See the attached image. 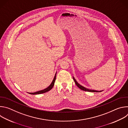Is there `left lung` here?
Here are the masks:
<instances>
[{
    "label": "left lung",
    "instance_id": "left-lung-1",
    "mask_svg": "<svg viewBox=\"0 0 128 128\" xmlns=\"http://www.w3.org/2000/svg\"><path fill=\"white\" fill-rule=\"evenodd\" d=\"M73 78H74V80L76 84V85L80 88L82 90H84V91H87V92H102V90H100V91H98V90H90V89H88V88H84V86L80 85L77 82L76 80H75V78L73 77Z\"/></svg>",
    "mask_w": 128,
    "mask_h": 128
}]
</instances>
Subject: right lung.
Segmentation results:
<instances>
[{
    "label": "right lung",
    "mask_w": 128,
    "mask_h": 128,
    "mask_svg": "<svg viewBox=\"0 0 128 128\" xmlns=\"http://www.w3.org/2000/svg\"><path fill=\"white\" fill-rule=\"evenodd\" d=\"M56 74H57V72H56ZM56 74H55V76H54V80H53L52 82L51 83V84L48 88H45V89H44L43 90H39V91H38V92H34V93H28L30 94H32V95H37V94H40L44 93H46V92H48V91L50 90L52 88V87L54 86V82H55V80H56Z\"/></svg>",
    "instance_id": "1"
}]
</instances>
